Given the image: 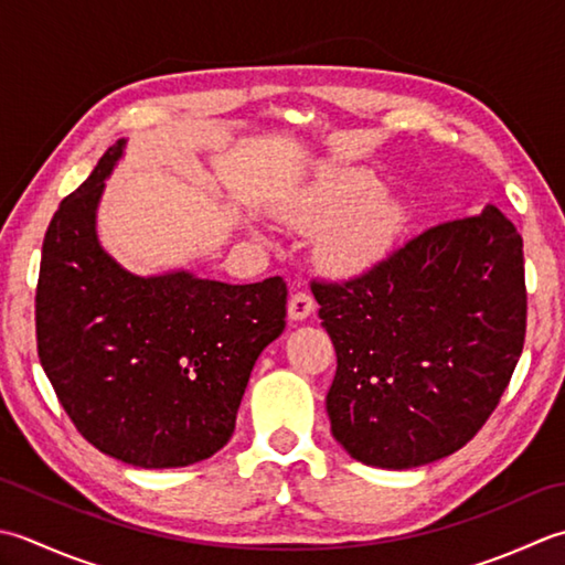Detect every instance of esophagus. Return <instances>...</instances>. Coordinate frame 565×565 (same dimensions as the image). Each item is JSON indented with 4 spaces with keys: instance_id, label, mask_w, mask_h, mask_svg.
Wrapping results in <instances>:
<instances>
[{
    "instance_id": "obj_1",
    "label": "esophagus",
    "mask_w": 565,
    "mask_h": 565,
    "mask_svg": "<svg viewBox=\"0 0 565 565\" xmlns=\"http://www.w3.org/2000/svg\"><path fill=\"white\" fill-rule=\"evenodd\" d=\"M315 297L309 295L307 290H297L292 297H290V305H287V315H290V319H307L309 315L315 312Z\"/></svg>"
}]
</instances>
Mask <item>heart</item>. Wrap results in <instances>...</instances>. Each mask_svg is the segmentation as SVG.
Returning <instances> with one entry per match:
<instances>
[{
    "label": "heart",
    "instance_id": "b5f03b06",
    "mask_svg": "<svg viewBox=\"0 0 565 565\" xmlns=\"http://www.w3.org/2000/svg\"><path fill=\"white\" fill-rule=\"evenodd\" d=\"M373 178L349 172L327 180L305 204L302 222H331L321 236V253L329 266L339 270H361L387 248L402 224V206L387 194H373Z\"/></svg>",
    "mask_w": 565,
    "mask_h": 565
}]
</instances>
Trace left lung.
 Here are the masks:
<instances>
[{"label": "left lung", "instance_id": "left-lung-1", "mask_svg": "<svg viewBox=\"0 0 565 565\" xmlns=\"http://www.w3.org/2000/svg\"><path fill=\"white\" fill-rule=\"evenodd\" d=\"M312 292L337 349L331 434L365 466L463 448L524 349L522 236L494 206L424 228L351 278H315Z\"/></svg>", "mask_w": 565, "mask_h": 565}]
</instances>
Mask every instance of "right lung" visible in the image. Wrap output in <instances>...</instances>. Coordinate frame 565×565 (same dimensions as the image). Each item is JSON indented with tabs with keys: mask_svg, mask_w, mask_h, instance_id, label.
Listing matches in <instances>:
<instances>
[{
	"mask_svg": "<svg viewBox=\"0 0 565 565\" xmlns=\"http://www.w3.org/2000/svg\"><path fill=\"white\" fill-rule=\"evenodd\" d=\"M117 141L57 206L43 238L36 347L67 417L102 454L138 468L214 456L260 351L285 329L287 285L190 273L138 278L97 244L95 210Z\"/></svg>",
	"mask_w": 565,
	"mask_h": 565,
	"instance_id": "obj_1",
	"label": "right lung"
}]
</instances>
